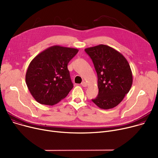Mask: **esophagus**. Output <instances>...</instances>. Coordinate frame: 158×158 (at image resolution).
Returning a JSON list of instances; mask_svg holds the SVG:
<instances>
[{"label":"esophagus","mask_w":158,"mask_h":158,"mask_svg":"<svg viewBox=\"0 0 158 158\" xmlns=\"http://www.w3.org/2000/svg\"><path fill=\"white\" fill-rule=\"evenodd\" d=\"M81 86H82V87H87V83H86L85 81H83L81 82Z\"/></svg>","instance_id":"34e87169"}]
</instances>
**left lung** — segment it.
Listing matches in <instances>:
<instances>
[{"mask_svg":"<svg viewBox=\"0 0 158 158\" xmlns=\"http://www.w3.org/2000/svg\"><path fill=\"white\" fill-rule=\"evenodd\" d=\"M98 75L99 94L92 102L101 109L109 110L118 106L130 91L132 73L126 58L113 48L99 45L87 48Z\"/></svg>","mask_w":158,"mask_h":158,"instance_id":"8db88e82","label":"left lung"}]
</instances>
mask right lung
Masks as SVG:
<instances>
[{"instance_id": "add662e5", "label": "right lung", "mask_w": 158, "mask_h": 158, "mask_svg": "<svg viewBox=\"0 0 158 158\" xmlns=\"http://www.w3.org/2000/svg\"><path fill=\"white\" fill-rule=\"evenodd\" d=\"M78 52L77 48L54 45L31 60L26 73V83L38 102L53 106L68 95L73 87L68 64Z\"/></svg>"}]
</instances>
